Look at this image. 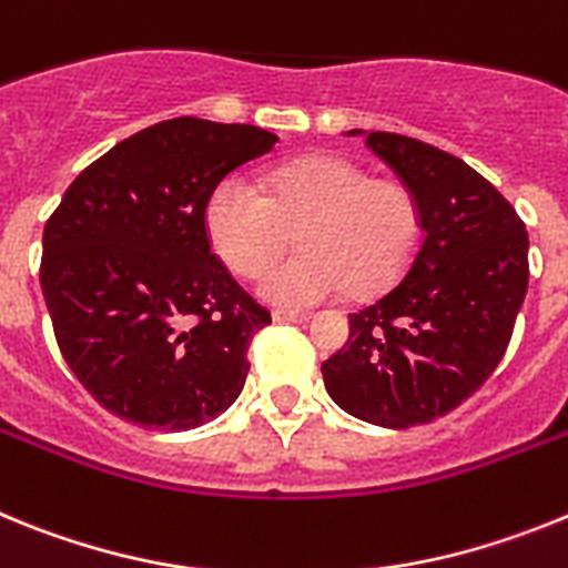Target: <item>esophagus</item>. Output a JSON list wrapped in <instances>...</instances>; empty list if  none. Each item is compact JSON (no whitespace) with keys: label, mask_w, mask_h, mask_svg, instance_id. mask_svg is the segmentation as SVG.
I'll list each match as a JSON object with an SVG mask.
<instances>
[{"label":"esophagus","mask_w":568,"mask_h":568,"mask_svg":"<svg viewBox=\"0 0 568 568\" xmlns=\"http://www.w3.org/2000/svg\"><path fill=\"white\" fill-rule=\"evenodd\" d=\"M308 320H312L308 312H283V308L274 312V323H308Z\"/></svg>","instance_id":"obj_1"}]
</instances>
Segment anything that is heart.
<instances>
[{
	"instance_id": "obj_1",
	"label": "heart",
	"mask_w": 568,
	"mask_h": 568,
	"mask_svg": "<svg viewBox=\"0 0 568 568\" xmlns=\"http://www.w3.org/2000/svg\"><path fill=\"white\" fill-rule=\"evenodd\" d=\"M297 229V251L271 265L260 294L312 308L352 288L377 294L406 274L423 240V205L406 182L368 176L357 162L312 154L271 168L263 191L229 174L202 205V231L225 265L256 277Z\"/></svg>"
}]
</instances>
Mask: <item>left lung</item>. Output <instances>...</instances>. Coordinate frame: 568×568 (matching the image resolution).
Listing matches in <instances>:
<instances>
[{"instance_id":"8db88e82","label":"left lung","mask_w":568,"mask_h":568,"mask_svg":"<svg viewBox=\"0 0 568 568\" xmlns=\"http://www.w3.org/2000/svg\"><path fill=\"white\" fill-rule=\"evenodd\" d=\"M366 145L417 194L423 240L400 283L348 314L352 332L323 379L359 420L408 428L468 400L503 359L529 285V234L455 154L388 131Z\"/></svg>"}]
</instances>
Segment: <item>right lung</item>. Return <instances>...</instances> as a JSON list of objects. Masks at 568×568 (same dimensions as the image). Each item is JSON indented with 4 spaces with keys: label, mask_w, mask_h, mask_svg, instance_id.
Wrapping results in <instances>:
<instances>
[{
    "label": "right lung",
    "mask_w": 568,
    "mask_h": 568,
    "mask_svg": "<svg viewBox=\"0 0 568 568\" xmlns=\"http://www.w3.org/2000/svg\"><path fill=\"white\" fill-rule=\"evenodd\" d=\"M274 145L254 125L156 122L91 162L48 216L39 285L59 352L122 420L189 432L243 392L271 314L211 251L202 205Z\"/></svg>",
    "instance_id": "add662e5"
}]
</instances>
